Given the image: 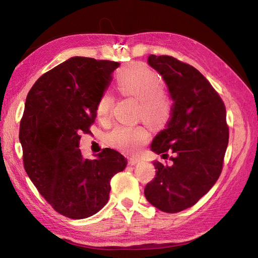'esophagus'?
Returning <instances> with one entry per match:
<instances>
[{"label":"esophagus","mask_w":258,"mask_h":258,"mask_svg":"<svg viewBox=\"0 0 258 258\" xmlns=\"http://www.w3.org/2000/svg\"><path fill=\"white\" fill-rule=\"evenodd\" d=\"M139 162H140V159L137 158V157H131V158H129V163H130L131 166H136V165H138Z\"/></svg>","instance_id":"obj_1"}]
</instances>
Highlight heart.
Masks as SVG:
<instances>
[{
  "mask_svg": "<svg viewBox=\"0 0 258 258\" xmlns=\"http://www.w3.org/2000/svg\"><path fill=\"white\" fill-rule=\"evenodd\" d=\"M115 87L122 96L138 100V115L154 128L165 126L170 118L172 103L163 90L159 74L144 63H130L119 69L114 76ZM114 99L105 92L100 97L96 107L100 121L110 119ZM150 139V132L144 126H116L107 137V143L124 154H136L142 150Z\"/></svg>",
  "mask_w": 258,
  "mask_h": 258,
  "instance_id": "1",
  "label": "heart"
}]
</instances>
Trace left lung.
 Instances as JSON below:
<instances>
[{
  "label": "left lung",
  "mask_w": 258,
  "mask_h": 258,
  "mask_svg": "<svg viewBox=\"0 0 258 258\" xmlns=\"http://www.w3.org/2000/svg\"><path fill=\"white\" fill-rule=\"evenodd\" d=\"M147 63L168 86L173 101L166 129L151 144L156 154L171 151V166L154 161L156 175L145 186L152 206L166 213L192 207L220 176L228 145L226 108L221 97L197 69L170 56L150 54Z\"/></svg>",
  "instance_id": "1"
}]
</instances>
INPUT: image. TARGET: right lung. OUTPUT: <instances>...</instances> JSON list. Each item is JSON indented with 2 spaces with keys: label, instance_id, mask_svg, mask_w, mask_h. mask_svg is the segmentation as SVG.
Instances as JSON below:
<instances>
[{
  "label": "right lung",
  "instance_id": "right-lung-1",
  "mask_svg": "<svg viewBox=\"0 0 258 258\" xmlns=\"http://www.w3.org/2000/svg\"><path fill=\"white\" fill-rule=\"evenodd\" d=\"M118 62L72 57L38 79L29 91L20 121L23 166L42 196L58 213L89 217L108 200L111 178L127 159L105 148L85 159L82 132L96 119L98 100L112 82Z\"/></svg>",
  "mask_w": 258,
  "mask_h": 258
}]
</instances>
